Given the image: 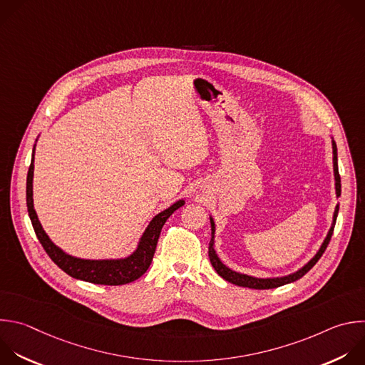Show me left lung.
<instances>
[{"instance_id": "obj_1", "label": "left lung", "mask_w": 365, "mask_h": 365, "mask_svg": "<svg viewBox=\"0 0 365 365\" xmlns=\"http://www.w3.org/2000/svg\"><path fill=\"white\" fill-rule=\"evenodd\" d=\"M332 165H334V179H335V195L336 197L341 196V178H339V173H338V159H336V145L335 142L332 140ZM338 209H339V205L335 206V210H334V216H332V223H331V227L322 242L321 248L318 250V252L315 254V257L308 261L302 268H299L297 272L294 274H289V275H285V277H277V278H257V277H251V275H247V274H240V272H236V271H232L230 268H227L217 257L216 251H215V222H213V217L210 216V227H212V237H210V242H209V259H210V264L212 267L215 268V271L217 272L219 277H222L225 281L233 284V285H237V287H245V288H252V289H272V288H278V287H282L285 284H289V282H294L299 278H302L317 262L318 259L322 257L324 251L327 250L328 244H329V239L332 236V232H334V226H335V222H336V216H338Z\"/></svg>"}]
</instances>
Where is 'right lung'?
<instances>
[{"mask_svg": "<svg viewBox=\"0 0 365 365\" xmlns=\"http://www.w3.org/2000/svg\"><path fill=\"white\" fill-rule=\"evenodd\" d=\"M37 142V140H36ZM34 150L36 145L33 149V158H31V165L29 169L27 175V209L29 215L34 227V232L40 240V244L43 245L44 251L47 255L53 259V262L63 269L66 274L76 279H81L86 282L91 284H98V285H125L129 282H133L139 279L150 267L156 245H158V239L160 236V230L165 225V222L169 219V216L179 209L180 206L185 205V200L180 199L170 205L168 209L162 210L158 213L150 223L148 225L146 230L143 232L138 248L135 252H132L126 258H120V259H81L71 257L66 254L61 248H58L54 242L48 237L46 230L43 229L38 216L34 209V202H33V176H34Z\"/></svg>", "mask_w": 365, "mask_h": 365, "instance_id": "obj_1", "label": "right lung"}]
</instances>
